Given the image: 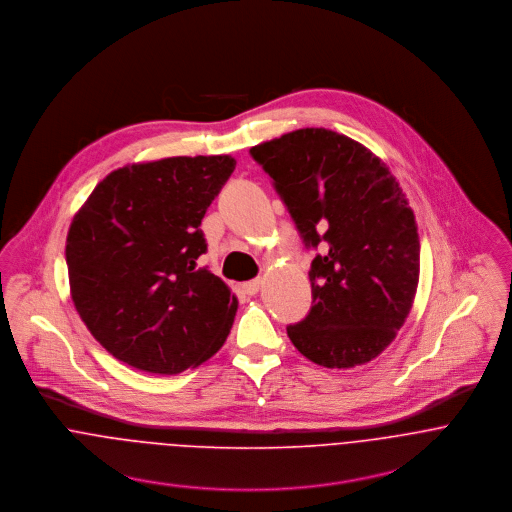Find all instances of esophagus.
<instances>
[{
  "label": "esophagus",
  "mask_w": 512,
  "mask_h": 512,
  "mask_svg": "<svg viewBox=\"0 0 512 512\" xmlns=\"http://www.w3.org/2000/svg\"><path fill=\"white\" fill-rule=\"evenodd\" d=\"M261 284H263V281H261V279H253V281H249V283L243 284V290H245V294L253 296V294H257V292H259Z\"/></svg>",
  "instance_id": "1"
}]
</instances>
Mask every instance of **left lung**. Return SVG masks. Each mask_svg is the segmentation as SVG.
I'll return each mask as SVG.
<instances>
[{
	"label": "left lung",
	"mask_w": 512,
	"mask_h": 512,
	"mask_svg": "<svg viewBox=\"0 0 512 512\" xmlns=\"http://www.w3.org/2000/svg\"><path fill=\"white\" fill-rule=\"evenodd\" d=\"M273 178L312 267V308L286 328L316 365L369 363L397 338L418 286L414 212L389 167L324 127L296 129L249 149Z\"/></svg>",
	"instance_id": "obj_1"
}]
</instances>
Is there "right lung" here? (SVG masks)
<instances>
[{
    "label": "right lung",
    "instance_id": "obj_1",
    "mask_svg": "<svg viewBox=\"0 0 512 512\" xmlns=\"http://www.w3.org/2000/svg\"><path fill=\"white\" fill-rule=\"evenodd\" d=\"M235 159L169 157L110 172L72 218L66 265L72 302L115 359L176 375L228 338L237 298L198 257L202 218Z\"/></svg>",
    "mask_w": 512,
    "mask_h": 512
}]
</instances>
